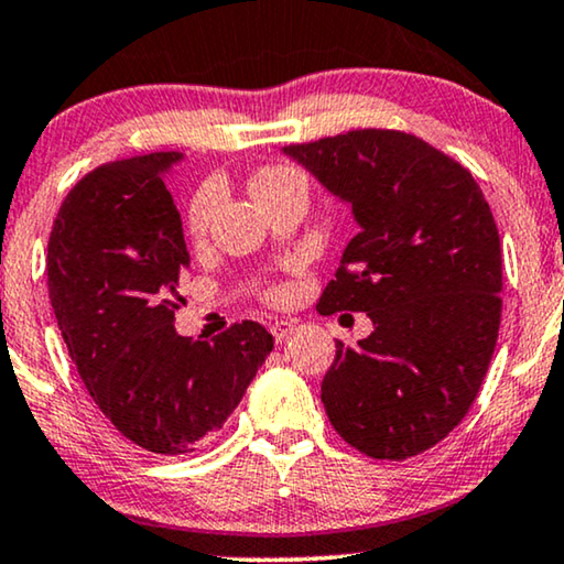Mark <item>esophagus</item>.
Segmentation results:
<instances>
[{"mask_svg":"<svg viewBox=\"0 0 564 564\" xmlns=\"http://www.w3.org/2000/svg\"><path fill=\"white\" fill-rule=\"evenodd\" d=\"M269 330H272L274 341H276V344H282L284 338H288V336L292 334V323H288V321H274L272 326H269Z\"/></svg>","mask_w":564,"mask_h":564,"instance_id":"esophagus-1","label":"esophagus"}]
</instances>
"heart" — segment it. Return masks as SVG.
Listing matches in <instances>:
<instances>
[{"label": "heart", "mask_w": 564, "mask_h": 564, "mask_svg": "<svg viewBox=\"0 0 564 564\" xmlns=\"http://www.w3.org/2000/svg\"><path fill=\"white\" fill-rule=\"evenodd\" d=\"M295 182H303L295 169L282 166V164H269V166H261L253 172V176L249 180V192L259 205H267L269 199L276 197L284 187H290V184H295ZM215 197L218 195H215L213 184H199V187L195 189V195L189 197L187 230L195 241H203L207 228H210ZM264 295H267V300H276V297H282V292L276 288H269Z\"/></svg>", "instance_id": "b5f03b06"}]
</instances>
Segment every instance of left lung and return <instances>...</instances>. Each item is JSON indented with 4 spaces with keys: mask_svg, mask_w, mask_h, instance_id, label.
Segmentation results:
<instances>
[{
    "mask_svg": "<svg viewBox=\"0 0 564 564\" xmlns=\"http://www.w3.org/2000/svg\"><path fill=\"white\" fill-rule=\"evenodd\" d=\"M284 153L351 203L321 315L367 313L357 349L336 341L321 400L338 436L375 459H408L449 436L480 392L500 328V238L459 161L403 130L365 128Z\"/></svg>",
    "mask_w": 564,
    "mask_h": 564,
    "instance_id": "8db88e82",
    "label": "left lung"
}]
</instances>
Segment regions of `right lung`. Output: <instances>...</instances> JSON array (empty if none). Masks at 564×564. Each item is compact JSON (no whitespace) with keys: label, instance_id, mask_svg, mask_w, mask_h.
Wrapping results in <instances>:
<instances>
[{"label":"right lung","instance_id":"obj_1","mask_svg":"<svg viewBox=\"0 0 564 564\" xmlns=\"http://www.w3.org/2000/svg\"><path fill=\"white\" fill-rule=\"evenodd\" d=\"M180 159L159 151L82 176L53 220L45 261L53 313L91 400L130 442L172 457L228 421L274 346L257 321L213 341L174 330L189 253L164 172Z\"/></svg>","mask_w":564,"mask_h":564}]
</instances>
